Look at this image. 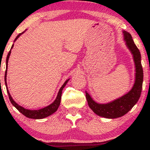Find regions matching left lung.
<instances>
[{"label": "left lung", "mask_w": 150, "mask_h": 150, "mask_svg": "<svg viewBox=\"0 0 150 150\" xmlns=\"http://www.w3.org/2000/svg\"><path fill=\"white\" fill-rule=\"evenodd\" d=\"M124 41L129 51L132 55L135 68V78L132 89L128 93L118 99L106 104L96 102L92 97L86 93L87 103L93 112L99 116L106 118H116L124 116L133 107L140 97L143 82V70L141 64V55L129 32L123 31Z\"/></svg>", "instance_id": "1"}]
</instances>
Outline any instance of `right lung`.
<instances>
[{
	"mask_svg": "<svg viewBox=\"0 0 150 150\" xmlns=\"http://www.w3.org/2000/svg\"><path fill=\"white\" fill-rule=\"evenodd\" d=\"M25 32H22V33H20V34H18V35L17 36V37L15 38L14 42ZM13 46H14V44H13V46H12L11 49L13 48ZM11 49H10V51H9V53H8V56H7V58H6V73H5V82H6L7 92H8V96H9V99H10V102L12 103V104H13V106H14L17 109H18L20 113H22V114H23L24 116H25L26 117H27V118H33V119H42V118H46V117L51 116V115L53 114V113L56 112V111L58 110V107H59L60 104H61L62 91H63V88H64L65 86L66 85V84L68 83V81H69L70 79H68V80H67L66 81H65V82H64V84H63V85H62V87H61V88H60L59 91H58V94H57V97H56V99H55L54 101H53V103H51V104L49 105V106H46V107H44V108H41V109H39V110H30V109H27V108L22 107V106H20V105H19L18 103H16L14 100H13V97H11V95H10L9 91H8V85H7V81H6L7 80V78H6V77H7V71H8V70H8V60H9V58H10V53H11Z\"/></svg>",
	"mask_w": 150,
	"mask_h": 150,
	"instance_id": "1",
	"label": "right lung"
}]
</instances>
